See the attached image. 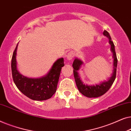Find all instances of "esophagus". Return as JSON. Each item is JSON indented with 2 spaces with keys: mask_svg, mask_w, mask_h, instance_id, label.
<instances>
[{
  "mask_svg": "<svg viewBox=\"0 0 131 131\" xmlns=\"http://www.w3.org/2000/svg\"><path fill=\"white\" fill-rule=\"evenodd\" d=\"M73 57H74V53H73V52H70L69 53H68L67 56H66V57H67V60H72Z\"/></svg>",
  "mask_w": 131,
  "mask_h": 131,
  "instance_id": "obj_1",
  "label": "esophagus"
}]
</instances>
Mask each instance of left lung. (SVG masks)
Returning a JSON list of instances; mask_svg holds the SVG:
<instances>
[{
    "label": "left lung",
    "mask_w": 131,
    "mask_h": 131,
    "mask_svg": "<svg viewBox=\"0 0 131 131\" xmlns=\"http://www.w3.org/2000/svg\"><path fill=\"white\" fill-rule=\"evenodd\" d=\"M103 35L109 39V43L111 46V51L113 53V67L112 73L111 74L110 78H108V79L98 84H96V85H85L80 79V77L79 76L78 73V70H79L82 64H83V61L80 59L76 58L73 62L72 66L74 69H73V73H74V77L77 87L82 94L88 98H96L103 95L109 90V89L112 86L116 79L117 59V57H116L114 45L112 40V39H111V37L108 31L104 30L103 32Z\"/></svg>",
    "instance_id": "left-lung-1"
}]
</instances>
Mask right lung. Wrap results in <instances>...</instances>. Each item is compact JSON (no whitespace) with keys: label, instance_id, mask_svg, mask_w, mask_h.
<instances>
[{"label":"right lung","instance_id":"1","mask_svg":"<svg viewBox=\"0 0 131 131\" xmlns=\"http://www.w3.org/2000/svg\"><path fill=\"white\" fill-rule=\"evenodd\" d=\"M18 44L14 51L11 61L13 80L18 89L30 99L43 101L51 98L57 91V84L62 67L64 66V58L57 60L51 69L44 76L39 78H30L23 76L17 70V51Z\"/></svg>","mask_w":131,"mask_h":131}]
</instances>
